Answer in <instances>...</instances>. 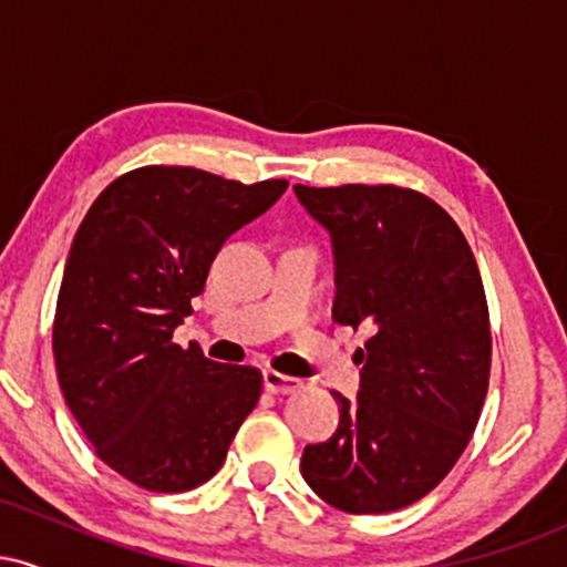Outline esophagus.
I'll return each instance as SVG.
<instances>
[{"label": "esophagus", "instance_id": "esophagus-1", "mask_svg": "<svg viewBox=\"0 0 567 567\" xmlns=\"http://www.w3.org/2000/svg\"><path fill=\"white\" fill-rule=\"evenodd\" d=\"M264 383L271 394H292L301 389V381L292 379V375L277 373V370H266L264 373Z\"/></svg>", "mask_w": 567, "mask_h": 567}]
</instances>
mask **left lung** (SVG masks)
<instances>
[{
	"instance_id": "8db88e82",
	"label": "left lung",
	"mask_w": 567,
	"mask_h": 567,
	"mask_svg": "<svg viewBox=\"0 0 567 567\" xmlns=\"http://www.w3.org/2000/svg\"><path fill=\"white\" fill-rule=\"evenodd\" d=\"M296 194L333 237V322L373 333L357 402L333 392L341 424L306 445L303 480L341 512H396L445 480L477 429L493 351L483 277L458 224L415 188Z\"/></svg>"
}]
</instances>
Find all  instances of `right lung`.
<instances>
[{
    "label": "right lung",
    "mask_w": 567,
    "mask_h": 567,
    "mask_svg": "<svg viewBox=\"0 0 567 567\" xmlns=\"http://www.w3.org/2000/svg\"><path fill=\"white\" fill-rule=\"evenodd\" d=\"M285 188L146 165L103 188L76 229L53 320L58 383L97 458L133 485L207 483L261 400V370L207 360L173 330L226 237Z\"/></svg>",
    "instance_id": "obj_1"
}]
</instances>
